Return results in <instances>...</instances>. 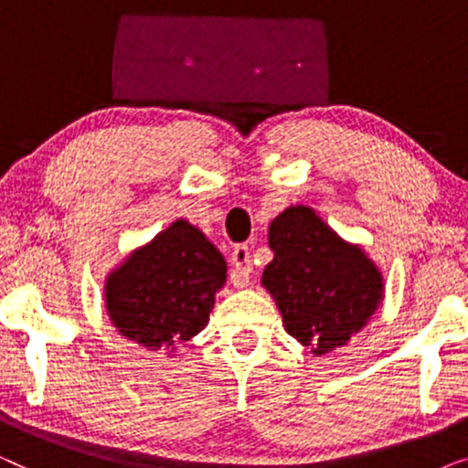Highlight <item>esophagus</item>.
<instances>
[{"label":"esophagus","instance_id":"obj_1","mask_svg":"<svg viewBox=\"0 0 468 468\" xmlns=\"http://www.w3.org/2000/svg\"><path fill=\"white\" fill-rule=\"evenodd\" d=\"M232 266H234V285L247 287L249 274H251V255H249L247 245H236L232 249Z\"/></svg>","mask_w":468,"mask_h":468}]
</instances>
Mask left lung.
Instances as JSON below:
<instances>
[{
    "mask_svg": "<svg viewBox=\"0 0 468 468\" xmlns=\"http://www.w3.org/2000/svg\"><path fill=\"white\" fill-rule=\"evenodd\" d=\"M274 258L261 285L283 317L287 335L325 356L343 347L383 303V274L360 245L341 239L311 207L296 204L268 228Z\"/></svg>",
    "mask_w": 468,
    "mask_h": 468,
    "instance_id": "8db88e82",
    "label": "left lung"
}]
</instances>
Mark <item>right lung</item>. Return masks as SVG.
Returning a JSON list of instances; mask_svg holds the SVG:
<instances>
[{"mask_svg":"<svg viewBox=\"0 0 468 468\" xmlns=\"http://www.w3.org/2000/svg\"><path fill=\"white\" fill-rule=\"evenodd\" d=\"M228 264L189 221H172L108 274L104 303L111 324L127 341L172 354L208 324Z\"/></svg>","mask_w":468,"mask_h":468,"instance_id":"add662e5","label":"right lung"}]
</instances>
